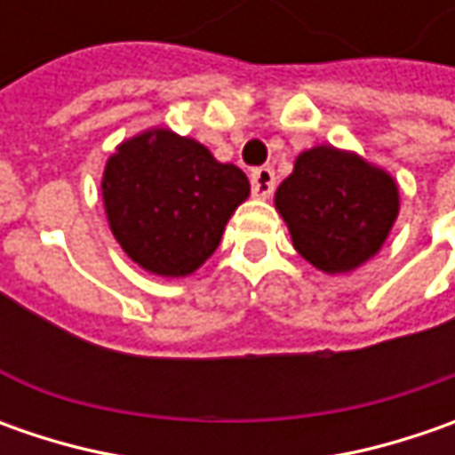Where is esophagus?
Wrapping results in <instances>:
<instances>
[{"instance_id":"34e87169","label":"esophagus","mask_w":455,"mask_h":455,"mask_svg":"<svg viewBox=\"0 0 455 455\" xmlns=\"http://www.w3.org/2000/svg\"><path fill=\"white\" fill-rule=\"evenodd\" d=\"M251 189H253L255 197H271L273 189H275V172L271 166H260L251 172Z\"/></svg>"}]
</instances>
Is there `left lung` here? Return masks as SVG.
<instances>
[{"label": "left lung", "mask_w": 455, "mask_h": 455, "mask_svg": "<svg viewBox=\"0 0 455 455\" xmlns=\"http://www.w3.org/2000/svg\"><path fill=\"white\" fill-rule=\"evenodd\" d=\"M293 248L323 273H347L382 248L397 218V184L357 154L304 151L275 192Z\"/></svg>", "instance_id": "1"}]
</instances>
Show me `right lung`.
<instances>
[{"mask_svg": "<svg viewBox=\"0 0 455 455\" xmlns=\"http://www.w3.org/2000/svg\"><path fill=\"white\" fill-rule=\"evenodd\" d=\"M116 240L141 268L189 275L218 251L222 230L251 195L248 177L166 129L124 141L103 172Z\"/></svg>", "mask_w": 455, "mask_h": 455, "instance_id": "right-lung-1", "label": "right lung"}]
</instances>
